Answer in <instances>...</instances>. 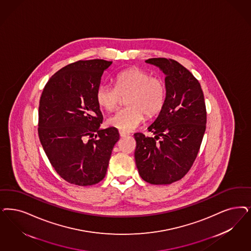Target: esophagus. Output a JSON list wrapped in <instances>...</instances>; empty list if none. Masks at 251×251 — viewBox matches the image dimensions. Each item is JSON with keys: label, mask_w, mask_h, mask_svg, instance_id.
I'll list each match as a JSON object with an SVG mask.
<instances>
[{"label": "esophagus", "mask_w": 251, "mask_h": 251, "mask_svg": "<svg viewBox=\"0 0 251 251\" xmlns=\"http://www.w3.org/2000/svg\"><path fill=\"white\" fill-rule=\"evenodd\" d=\"M120 135L121 137H125V136H128L129 133L126 132V131H123V130H120Z\"/></svg>", "instance_id": "esophagus-1"}]
</instances>
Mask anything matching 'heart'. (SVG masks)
<instances>
[{
	"label": "heart",
	"mask_w": 251,
	"mask_h": 251,
	"mask_svg": "<svg viewBox=\"0 0 251 251\" xmlns=\"http://www.w3.org/2000/svg\"><path fill=\"white\" fill-rule=\"evenodd\" d=\"M115 88L100 84L95 92L97 104L106 111H113L126 96L125 108L107 120V124L123 131L136 129L145 119L159 112L166 97V87L161 78L137 68L125 69L114 78Z\"/></svg>",
	"instance_id": "obj_1"
}]
</instances>
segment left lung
Segmentation results:
<instances>
[{
  "label": "left lung",
  "instance_id": "8db88e82",
  "mask_svg": "<svg viewBox=\"0 0 251 251\" xmlns=\"http://www.w3.org/2000/svg\"><path fill=\"white\" fill-rule=\"evenodd\" d=\"M146 62L166 75V97L147 128L155 137L134 133L135 163L144 181L170 184L181 180L197 158L206 130V104L199 80L180 63L167 58Z\"/></svg>",
  "mask_w": 251,
  "mask_h": 251
}]
</instances>
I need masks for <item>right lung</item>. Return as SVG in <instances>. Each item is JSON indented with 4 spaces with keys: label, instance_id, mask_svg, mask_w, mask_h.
<instances>
[{
    "label": "right lung",
    "instance_id": "obj_1",
    "mask_svg": "<svg viewBox=\"0 0 251 251\" xmlns=\"http://www.w3.org/2000/svg\"><path fill=\"white\" fill-rule=\"evenodd\" d=\"M111 61L79 60L54 73L40 99L38 133L55 172L72 184L93 185L106 174L119 130L100 129L103 115L95 99Z\"/></svg>",
    "mask_w": 251,
    "mask_h": 251
}]
</instances>
